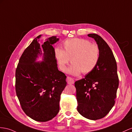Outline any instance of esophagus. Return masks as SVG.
I'll list each match as a JSON object with an SVG mask.
<instances>
[{
	"mask_svg": "<svg viewBox=\"0 0 132 132\" xmlns=\"http://www.w3.org/2000/svg\"><path fill=\"white\" fill-rule=\"evenodd\" d=\"M67 82L69 84H73L74 83V80L72 78V77L67 76Z\"/></svg>",
	"mask_w": 132,
	"mask_h": 132,
	"instance_id": "esophagus-1",
	"label": "esophagus"
}]
</instances>
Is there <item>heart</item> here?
Instances as JSON below:
<instances>
[{"label":"heart","mask_w":132,"mask_h":132,"mask_svg":"<svg viewBox=\"0 0 132 132\" xmlns=\"http://www.w3.org/2000/svg\"><path fill=\"white\" fill-rule=\"evenodd\" d=\"M64 50L55 48L54 52L60 69L65 71L71 60L69 73L79 75L89 73L95 69L100 58V50L96 44L82 38H71L63 43Z\"/></svg>","instance_id":"obj_1"}]
</instances>
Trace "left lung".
<instances>
[{
    "label": "left lung",
    "mask_w": 132,
    "mask_h": 132,
    "mask_svg": "<svg viewBox=\"0 0 132 132\" xmlns=\"http://www.w3.org/2000/svg\"><path fill=\"white\" fill-rule=\"evenodd\" d=\"M87 36L96 41L100 58L93 71L75 82L77 109L84 117L95 120L105 117L114 105L119 79L116 60L109 46L96 34Z\"/></svg>",
    "instance_id": "obj_1"
}]
</instances>
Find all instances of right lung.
<instances>
[{
  "label": "right lung",
  "instance_id": "add662e5",
  "mask_svg": "<svg viewBox=\"0 0 132 132\" xmlns=\"http://www.w3.org/2000/svg\"><path fill=\"white\" fill-rule=\"evenodd\" d=\"M40 37L33 40L19 59L15 71V91L27 116L44 122L51 120L59 112L60 96L67 82L65 74L58 70L52 46L59 38L50 37L40 48ZM41 55L43 61L37 62Z\"/></svg>",
  "mask_w": 132,
  "mask_h": 132
}]
</instances>
